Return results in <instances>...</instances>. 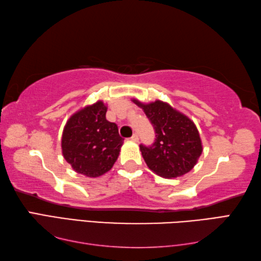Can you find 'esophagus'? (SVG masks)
I'll list each match as a JSON object with an SVG mask.
<instances>
[{
	"label": "esophagus",
	"instance_id": "34e87169",
	"mask_svg": "<svg viewBox=\"0 0 261 261\" xmlns=\"http://www.w3.org/2000/svg\"><path fill=\"white\" fill-rule=\"evenodd\" d=\"M131 140L134 141V142H138V141H139V136H138L137 134H135L134 136L131 137Z\"/></svg>",
	"mask_w": 261,
	"mask_h": 261
}]
</instances>
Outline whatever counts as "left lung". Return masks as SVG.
Returning a JSON list of instances; mask_svg holds the SVG:
<instances>
[{"label":"left lung","instance_id":"8db88e82","mask_svg":"<svg viewBox=\"0 0 261 261\" xmlns=\"http://www.w3.org/2000/svg\"><path fill=\"white\" fill-rule=\"evenodd\" d=\"M132 102L143 110L156 134L151 146L140 145L142 157L154 174L175 178L192 170L203 151L202 141L194 122L163 101Z\"/></svg>","mask_w":261,"mask_h":261}]
</instances>
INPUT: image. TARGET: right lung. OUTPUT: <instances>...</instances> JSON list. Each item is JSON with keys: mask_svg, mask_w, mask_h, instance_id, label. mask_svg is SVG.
I'll return each mask as SVG.
<instances>
[{"mask_svg": "<svg viewBox=\"0 0 261 261\" xmlns=\"http://www.w3.org/2000/svg\"><path fill=\"white\" fill-rule=\"evenodd\" d=\"M107 111V105L97 101L77 111L64 127L63 156L76 173L86 177L108 173L123 143L118 125L105 118Z\"/></svg>", "mask_w": 261, "mask_h": 261, "instance_id": "add662e5", "label": "right lung"}]
</instances>
